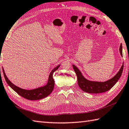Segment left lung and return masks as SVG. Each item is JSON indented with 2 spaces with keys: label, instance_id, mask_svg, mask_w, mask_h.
<instances>
[{
  "label": "left lung",
  "instance_id": "obj_1",
  "mask_svg": "<svg viewBox=\"0 0 129 129\" xmlns=\"http://www.w3.org/2000/svg\"><path fill=\"white\" fill-rule=\"evenodd\" d=\"M122 44L121 43L119 48V52L121 56H122ZM73 67L77 77V83L79 87L85 92L89 93H100L109 91L118 82L123 71L124 63L122 64L120 69L118 72V73L112 79L105 82L93 81L86 79L75 65H73Z\"/></svg>",
  "mask_w": 129,
  "mask_h": 129
}]
</instances>
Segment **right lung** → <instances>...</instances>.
I'll return each mask as SVG.
<instances>
[{
	"label": "right lung",
	"instance_id": "add662e5",
	"mask_svg": "<svg viewBox=\"0 0 129 129\" xmlns=\"http://www.w3.org/2000/svg\"><path fill=\"white\" fill-rule=\"evenodd\" d=\"M60 66V65H58L57 67L54 68L52 71L50 72L49 75L48 80V82L46 85L33 89H22L15 85L8 79L5 73L4 69H3V71L4 76L6 81H7L8 85L14 91H15L18 94L27 99V100L35 101L41 100V99L46 97L52 93L54 89V80L53 78V73H54V71H55L59 68Z\"/></svg>",
	"mask_w": 129,
	"mask_h": 129
}]
</instances>
